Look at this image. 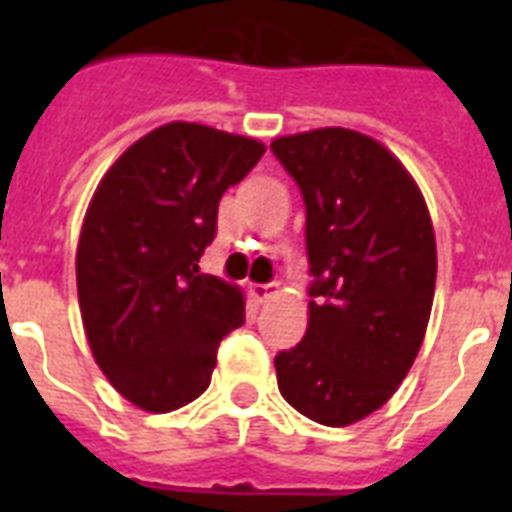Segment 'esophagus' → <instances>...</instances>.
<instances>
[{"label":"esophagus","mask_w":512,"mask_h":512,"mask_svg":"<svg viewBox=\"0 0 512 512\" xmlns=\"http://www.w3.org/2000/svg\"><path fill=\"white\" fill-rule=\"evenodd\" d=\"M249 295L255 297L257 303H265V300H271L276 295V284H252L249 287Z\"/></svg>","instance_id":"esophagus-1"}]
</instances>
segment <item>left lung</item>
<instances>
[{"mask_svg": "<svg viewBox=\"0 0 512 512\" xmlns=\"http://www.w3.org/2000/svg\"><path fill=\"white\" fill-rule=\"evenodd\" d=\"M305 201L308 329L276 356L281 396L342 428L388 401L428 329L436 236L404 164L361 132L324 127L271 143Z\"/></svg>", "mask_w": 512, "mask_h": 512, "instance_id": "8db88e82", "label": "left lung"}]
</instances>
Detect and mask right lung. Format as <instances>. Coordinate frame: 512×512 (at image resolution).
Returning <instances> with one entry per match:
<instances>
[{
    "label": "right lung",
    "instance_id": "right-lung-1",
    "mask_svg": "<svg viewBox=\"0 0 512 512\" xmlns=\"http://www.w3.org/2000/svg\"><path fill=\"white\" fill-rule=\"evenodd\" d=\"M263 143L172 122L132 143L100 180L76 249L92 356L124 398L172 412L207 390L217 345L244 324V297L199 271L217 204Z\"/></svg>",
    "mask_w": 512,
    "mask_h": 512
}]
</instances>
